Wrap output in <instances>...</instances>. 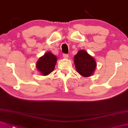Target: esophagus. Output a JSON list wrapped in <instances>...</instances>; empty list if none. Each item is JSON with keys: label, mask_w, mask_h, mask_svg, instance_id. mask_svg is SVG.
<instances>
[{"label": "esophagus", "mask_w": 128, "mask_h": 128, "mask_svg": "<svg viewBox=\"0 0 128 128\" xmlns=\"http://www.w3.org/2000/svg\"><path fill=\"white\" fill-rule=\"evenodd\" d=\"M63 57H64V58H68V54H66V53H64V54H63Z\"/></svg>", "instance_id": "esophagus-1"}]
</instances>
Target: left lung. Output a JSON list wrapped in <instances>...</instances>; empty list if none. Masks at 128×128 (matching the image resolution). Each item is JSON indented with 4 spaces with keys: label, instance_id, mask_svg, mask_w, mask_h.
I'll list each match as a JSON object with an SVG mask.
<instances>
[{
    "label": "left lung",
    "instance_id": "left-lung-1",
    "mask_svg": "<svg viewBox=\"0 0 128 128\" xmlns=\"http://www.w3.org/2000/svg\"><path fill=\"white\" fill-rule=\"evenodd\" d=\"M76 70L83 76L92 75L96 67L95 60L84 50H80L74 57Z\"/></svg>",
    "mask_w": 128,
    "mask_h": 128
}]
</instances>
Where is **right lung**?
Masks as SVG:
<instances>
[{"instance_id": "add662e5", "label": "right lung", "mask_w": 128, "mask_h": 128, "mask_svg": "<svg viewBox=\"0 0 128 128\" xmlns=\"http://www.w3.org/2000/svg\"><path fill=\"white\" fill-rule=\"evenodd\" d=\"M56 61L55 55L47 52L39 59L36 63V68L43 75H47L54 70Z\"/></svg>"}]
</instances>
